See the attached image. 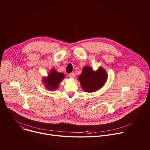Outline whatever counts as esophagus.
I'll return each mask as SVG.
<instances>
[{
    "label": "esophagus",
    "mask_w": 150,
    "mask_h": 150,
    "mask_svg": "<svg viewBox=\"0 0 150 150\" xmlns=\"http://www.w3.org/2000/svg\"><path fill=\"white\" fill-rule=\"evenodd\" d=\"M69 76L71 78H74L75 77V74L74 72H72L70 74H69Z\"/></svg>",
    "instance_id": "34e87169"
}]
</instances>
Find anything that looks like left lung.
Returning <instances> with one entry per match:
<instances>
[{"label":"left lung","instance_id":"left-lung-1","mask_svg":"<svg viewBox=\"0 0 150 150\" xmlns=\"http://www.w3.org/2000/svg\"><path fill=\"white\" fill-rule=\"evenodd\" d=\"M108 75L105 71L100 68L94 72L90 67H85L78 79L81 82L82 88L86 92H94L101 88L105 83Z\"/></svg>","mask_w":150,"mask_h":150}]
</instances>
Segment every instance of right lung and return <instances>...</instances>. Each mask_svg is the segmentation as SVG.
<instances>
[{
	"label": "right lung",
	"mask_w": 150,
	"mask_h": 150,
	"mask_svg": "<svg viewBox=\"0 0 150 150\" xmlns=\"http://www.w3.org/2000/svg\"><path fill=\"white\" fill-rule=\"evenodd\" d=\"M65 77L63 73H59L56 70H52L48 75L47 78L43 79L46 87L49 90H56L58 88L59 83Z\"/></svg>",
	"instance_id": "right-lung-1"
}]
</instances>
